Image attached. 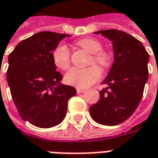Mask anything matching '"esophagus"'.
I'll list each match as a JSON object with an SVG mask.
<instances>
[{
  "instance_id": "esophagus-1",
  "label": "esophagus",
  "mask_w": 158,
  "mask_h": 158,
  "mask_svg": "<svg viewBox=\"0 0 158 158\" xmlns=\"http://www.w3.org/2000/svg\"><path fill=\"white\" fill-rule=\"evenodd\" d=\"M76 91L78 94H80V93H83L85 92V89H81V88H77L76 89Z\"/></svg>"
}]
</instances>
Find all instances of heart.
I'll return each mask as SVG.
<instances>
[{"label": "heart", "instance_id": "b5f03b06", "mask_svg": "<svg viewBox=\"0 0 158 158\" xmlns=\"http://www.w3.org/2000/svg\"><path fill=\"white\" fill-rule=\"evenodd\" d=\"M76 45L92 54L90 63H96L102 69L109 68L112 63V56L108 52L103 50V45L99 40L85 38L79 40ZM52 60L58 69L66 70L71 64V55L69 47L64 44H58L52 52ZM101 78V69L96 65L87 69L73 68L66 73L65 81L70 85L78 88H86L91 85Z\"/></svg>", "mask_w": 158, "mask_h": 158}]
</instances>
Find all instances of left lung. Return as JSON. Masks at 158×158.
Masks as SVG:
<instances>
[{
	"mask_svg": "<svg viewBox=\"0 0 158 158\" xmlns=\"http://www.w3.org/2000/svg\"><path fill=\"white\" fill-rule=\"evenodd\" d=\"M113 41L114 62L102 84L98 102L89 108L96 123L113 126L124 122L139 106L148 79L149 54L142 43L117 29L97 31Z\"/></svg>",
	"mask_w": 158,
	"mask_h": 158,
	"instance_id": "8db88e82",
	"label": "left lung"
}]
</instances>
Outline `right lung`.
<instances>
[{
	"instance_id": "1",
	"label": "right lung",
	"mask_w": 158,
	"mask_h": 158,
	"mask_svg": "<svg viewBox=\"0 0 158 158\" xmlns=\"http://www.w3.org/2000/svg\"><path fill=\"white\" fill-rule=\"evenodd\" d=\"M65 34L43 31L19 42L8 56L7 82L19 116L39 128L62 122L75 88L60 85L52 52Z\"/></svg>"
}]
</instances>
